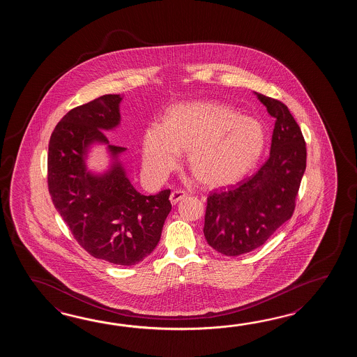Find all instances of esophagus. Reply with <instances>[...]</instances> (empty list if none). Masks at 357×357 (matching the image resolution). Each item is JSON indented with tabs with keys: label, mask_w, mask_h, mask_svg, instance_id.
<instances>
[{
	"label": "esophagus",
	"mask_w": 357,
	"mask_h": 357,
	"mask_svg": "<svg viewBox=\"0 0 357 357\" xmlns=\"http://www.w3.org/2000/svg\"><path fill=\"white\" fill-rule=\"evenodd\" d=\"M183 197H186V192L185 191H181V190H176L174 192H171V195H169V202L172 203V204L175 205L182 200Z\"/></svg>",
	"instance_id": "34e87169"
}]
</instances>
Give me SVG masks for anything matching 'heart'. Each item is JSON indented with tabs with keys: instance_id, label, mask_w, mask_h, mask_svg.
<instances>
[{
	"instance_id": "1",
	"label": "heart",
	"mask_w": 357,
	"mask_h": 357,
	"mask_svg": "<svg viewBox=\"0 0 357 357\" xmlns=\"http://www.w3.org/2000/svg\"><path fill=\"white\" fill-rule=\"evenodd\" d=\"M261 122L214 100L178 103L168 109L163 125L144 131L142 158L145 175L160 181L188 151L189 166L208 186H227L243 180L266 149Z\"/></svg>"
}]
</instances>
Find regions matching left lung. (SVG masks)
Returning a JSON list of instances; mask_svg holds the SVG:
<instances>
[{"mask_svg": "<svg viewBox=\"0 0 357 357\" xmlns=\"http://www.w3.org/2000/svg\"><path fill=\"white\" fill-rule=\"evenodd\" d=\"M257 97L275 119L269 158L249 180L214 191L206 202V243L227 257L258 249L292 217L306 168L303 132L287 106L260 93Z\"/></svg>", "mask_w": 357, "mask_h": 357, "instance_id": "obj_1", "label": "left lung"}]
</instances>
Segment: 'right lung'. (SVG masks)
Instances as JSON below:
<instances>
[{
  "label": "right lung",
  "instance_id": "right-lung-1",
  "mask_svg": "<svg viewBox=\"0 0 357 357\" xmlns=\"http://www.w3.org/2000/svg\"><path fill=\"white\" fill-rule=\"evenodd\" d=\"M122 99L106 94L62 117L48 145V189L54 208L91 257L135 266L158 245L172 205L169 190L144 195L131 185L120 160L126 148L109 144L105 135L120 126ZM96 144H105L110 158L102 173L87 167Z\"/></svg>",
  "mask_w": 357,
  "mask_h": 357
}]
</instances>
